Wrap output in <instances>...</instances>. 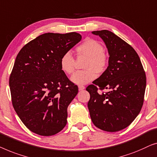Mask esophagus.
I'll return each instance as SVG.
<instances>
[{"mask_svg":"<svg viewBox=\"0 0 157 157\" xmlns=\"http://www.w3.org/2000/svg\"><path fill=\"white\" fill-rule=\"evenodd\" d=\"M78 88H79V90H85V86H83V85H79Z\"/></svg>","mask_w":157,"mask_h":157,"instance_id":"1","label":"esophagus"}]
</instances>
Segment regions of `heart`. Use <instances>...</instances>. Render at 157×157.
<instances>
[{"instance_id": "heart-1", "label": "heart", "mask_w": 157, "mask_h": 157, "mask_svg": "<svg viewBox=\"0 0 157 157\" xmlns=\"http://www.w3.org/2000/svg\"><path fill=\"white\" fill-rule=\"evenodd\" d=\"M78 57L87 58L84 65L85 70L78 71L72 75L71 81L76 85H82L90 82L97 78V73L101 74L107 69L108 57L102 45L92 38H86L76 48ZM62 71L70 75L75 70V58L70 52H65L59 59Z\"/></svg>"}]
</instances>
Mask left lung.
<instances>
[{
    "mask_svg": "<svg viewBox=\"0 0 157 157\" xmlns=\"http://www.w3.org/2000/svg\"><path fill=\"white\" fill-rule=\"evenodd\" d=\"M105 42L109 65L93 85L86 88L92 122L99 129L114 132L127 127L141 111L146 89V75L138 54L131 45L107 30L92 32ZM109 89V92H103ZM100 90V91L98 90Z\"/></svg>",
    "mask_w": 157,
    "mask_h": 157,
    "instance_id": "8db88e82",
    "label": "left lung"
}]
</instances>
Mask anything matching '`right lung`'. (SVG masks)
Wrapping results in <instances>:
<instances>
[{"label":"right lung","mask_w":157,"mask_h":157,"mask_svg":"<svg viewBox=\"0 0 157 157\" xmlns=\"http://www.w3.org/2000/svg\"><path fill=\"white\" fill-rule=\"evenodd\" d=\"M77 33H48L20 50L10 75L15 111L28 129L41 136L58 133L67 124V107L78 92L59 59L81 40Z\"/></svg>","instance_id":"obj_1"}]
</instances>
